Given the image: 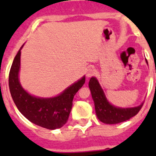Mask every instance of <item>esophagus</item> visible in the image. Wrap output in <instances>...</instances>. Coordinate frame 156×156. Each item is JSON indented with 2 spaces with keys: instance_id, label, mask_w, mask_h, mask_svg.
<instances>
[{
  "instance_id": "1",
  "label": "esophagus",
  "mask_w": 156,
  "mask_h": 156,
  "mask_svg": "<svg viewBox=\"0 0 156 156\" xmlns=\"http://www.w3.org/2000/svg\"><path fill=\"white\" fill-rule=\"evenodd\" d=\"M95 69L94 68H89L87 70V78H90V77H92L93 75H95Z\"/></svg>"
}]
</instances>
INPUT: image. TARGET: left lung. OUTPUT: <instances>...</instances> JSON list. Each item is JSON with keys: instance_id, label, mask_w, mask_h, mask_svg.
<instances>
[{"instance_id": "1", "label": "left lung", "mask_w": 156, "mask_h": 156, "mask_svg": "<svg viewBox=\"0 0 156 156\" xmlns=\"http://www.w3.org/2000/svg\"><path fill=\"white\" fill-rule=\"evenodd\" d=\"M89 88L95 103V113L98 119L105 124H117L126 121L138 114L143 104L134 108H117L107 100L103 89L95 78L92 77L89 82Z\"/></svg>"}]
</instances>
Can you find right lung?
<instances>
[{
    "label": "right lung",
    "instance_id": "add662e5",
    "mask_svg": "<svg viewBox=\"0 0 156 156\" xmlns=\"http://www.w3.org/2000/svg\"><path fill=\"white\" fill-rule=\"evenodd\" d=\"M22 48L13 59L9 74V87L13 102L30 122L48 129L61 128L68 121L73 96L85 83V76L56 97L33 96L22 87L18 79Z\"/></svg>",
    "mask_w": 156,
    "mask_h": 156
}]
</instances>
